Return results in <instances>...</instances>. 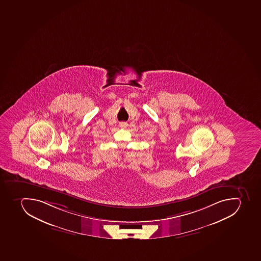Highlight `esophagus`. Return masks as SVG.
I'll return each mask as SVG.
<instances>
[{
  "mask_svg": "<svg viewBox=\"0 0 261 261\" xmlns=\"http://www.w3.org/2000/svg\"><path fill=\"white\" fill-rule=\"evenodd\" d=\"M126 125H127V124L125 122L120 123V126H121V127H125Z\"/></svg>",
  "mask_w": 261,
  "mask_h": 261,
  "instance_id": "1",
  "label": "esophagus"
}]
</instances>
